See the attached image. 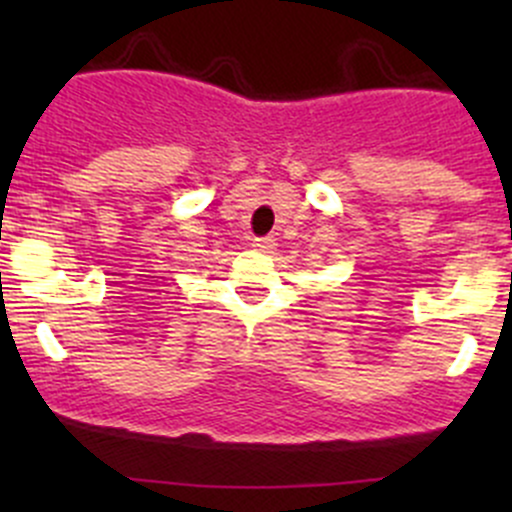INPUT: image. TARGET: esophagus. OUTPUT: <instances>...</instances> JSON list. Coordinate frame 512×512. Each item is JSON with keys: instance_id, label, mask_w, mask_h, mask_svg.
<instances>
[{"instance_id": "1", "label": "esophagus", "mask_w": 512, "mask_h": 512, "mask_svg": "<svg viewBox=\"0 0 512 512\" xmlns=\"http://www.w3.org/2000/svg\"><path fill=\"white\" fill-rule=\"evenodd\" d=\"M252 247H255V250H262V252L275 250V240H272V237H255V240H252Z\"/></svg>"}]
</instances>
